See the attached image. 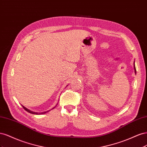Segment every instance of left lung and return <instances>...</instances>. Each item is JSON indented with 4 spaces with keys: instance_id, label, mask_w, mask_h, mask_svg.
Segmentation results:
<instances>
[{
    "instance_id": "1",
    "label": "left lung",
    "mask_w": 147,
    "mask_h": 147,
    "mask_svg": "<svg viewBox=\"0 0 147 147\" xmlns=\"http://www.w3.org/2000/svg\"><path fill=\"white\" fill-rule=\"evenodd\" d=\"M134 72L136 74V67H135V64H134Z\"/></svg>"
}]
</instances>
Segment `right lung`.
I'll use <instances>...</instances> for the list:
<instances>
[{
	"label": "right lung",
	"mask_w": 147,
	"mask_h": 147,
	"mask_svg": "<svg viewBox=\"0 0 147 147\" xmlns=\"http://www.w3.org/2000/svg\"><path fill=\"white\" fill-rule=\"evenodd\" d=\"M58 104V103H57L56 105V106ZM23 106V107L24 108V109L26 110V111H27L28 112H29V113H32V114H35V115H42V114H45V113H47V112H50V111L51 110H53V109H54L55 107H56V106L55 107H54L53 108H52L51 110H48V111H47V112H41V113H38V112H33V111H31V110H29V109H28L27 108H26L25 107H24L23 105H22Z\"/></svg>",
	"instance_id": "obj_1"
}]
</instances>
